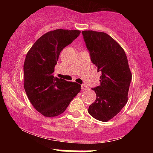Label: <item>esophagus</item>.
Instances as JSON below:
<instances>
[{"label":"esophagus","instance_id":"34e87169","mask_svg":"<svg viewBox=\"0 0 153 153\" xmlns=\"http://www.w3.org/2000/svg\"><path fill=\"white\" fill-rule=\"evenodd\" d=\"M81 88L82 91H86L88 89V87L86 85H85V84H82V85H81Z\"/></svg>","mask_w":153,"mask_h":153}]
</instances>
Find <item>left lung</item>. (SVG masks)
<instances>
[{"label": "left lung", "mask_w": 153, "mask_h": 153, "mask_svg": "<svg viewBox=\"0 0 153 153\" xmlns=\"http://www.w3.org/2000/svg\"><path fill=\"white\" fill-rule=\"evenodd\" d=\"M82 34L91 61L101 72L99 85L92 88L96 99L88 111L94 118L106 122L127 103L131 73L124 50L111 36L92 30L82 31Z\"/></svg>", "instance_id": "left-lung-1"}]
</instances>
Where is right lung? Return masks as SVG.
<instances>
[{"label":"right lung","mask_w":153,"mask_h":153,"mask_svg":"<svg viewBox=\"0 0 153 153\" xmlns=\"http://www.w3.org/2000/svg\"><path fill=\"white\" fill-rule=\"evenodd\" d=\"M80 34L79 30L56 29L35 42L24 64V86L35 109L46 117H57L66 110L81 85L54 76L61 51Z\"/></svg>","instance_id":"obj_1"}]
</instances>
